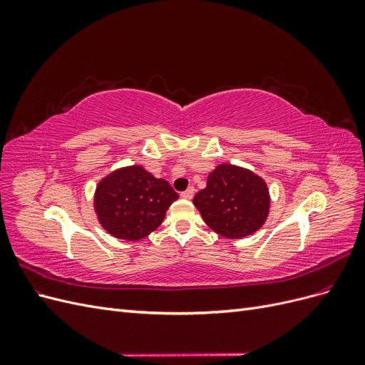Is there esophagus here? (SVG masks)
I'll list each match as a JSON object with an SVG mask.
<instances>
[{"mask_svg":"<svg viewBox=\"0 0 365 365\" xmlns=\"http://www.w3.org/2000/svg\"><path fill=\"white\" fill-rule=\"evenodd\" d=\"M193 195H195V189L193 187H189V189L181 193V197H184V200H192Z\"/></svg>","mask_w":365,"mask_h":365,"instance_id":"obj_1","label":"esophagus"}]
</instances>
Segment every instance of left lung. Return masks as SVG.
<instances>
[{"mask_svg": "<svg viewBox=\"0 0 365 365\" xmlns=\"http://www.w3.org/2000/svg\"><path fill=\"white\" fill-rule=\"evenodd\" d=\"M204 222L227 239L256 233L267 222L271 196L262 176L235 164H219L193 197Z\"/></svg>", "mask_w": 365, "mask_h": 365, "instance_id": "obj_1", "label": "left lung"}]
</instances>
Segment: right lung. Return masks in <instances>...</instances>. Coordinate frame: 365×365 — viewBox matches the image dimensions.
<instances>
[{
  "label": "right lung",
  "instance_id": "1",
  "mask_svg": "<svg viewBox=\"0 0 365 365\" xmlns=\"http://www.w3.org/2000/svg\"><path fill=\"white\" fill-rule=\"evenodd\" d=\"M170 184L143 165L120 168L98 181L94 193L97 220L115 239L135 242L157 230L178 200Z\"/></svg>",
  "mask_w": 365,
  "mask_h": 365
}]
</instances>
